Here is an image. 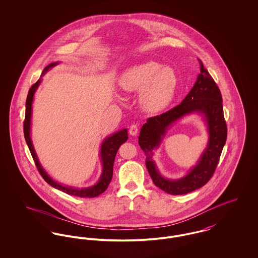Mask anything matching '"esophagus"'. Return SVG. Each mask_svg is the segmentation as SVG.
<instances>
[{
	"label": "esophagus",
	"mask_w": 258,
	"mask_h": 258,
	"mask_svg": "<svg viewBox=\"0 0 258 258\" xmlns=\"http://www.w3.org/2000/svg\"><path fill=\"white\" fill-rule=\"evenodd\" d=\"M138 133V127L137 125H135V124H133V125H131L130 127H129V134L130 135H132V136H136Z\"/></svg>",
	"instance_id": "1"
}]
</instances>
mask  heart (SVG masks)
I'll return each mask as SVG.
<instances>
[{
    "label": "heart",
    "mask_w": 258,
    "mask_h": 258,
    "mask_svg": "<svg viewBox=\"0 0 258 258\" xmlns=\"http://www.w3.org/2000/svg\"><path fill=\"white\" fill-rule=\"evenodd\" d=\"M121 89L139 92L140 103L148 112H158L171 103L177 87L178 76L174 69L155 61H147L127 69L121 76Z\"/></svg>",
    "instance_id": "obj_1"
}]
</instances>
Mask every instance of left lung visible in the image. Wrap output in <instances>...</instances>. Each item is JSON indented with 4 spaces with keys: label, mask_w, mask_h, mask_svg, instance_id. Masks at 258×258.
Masks as SVG:
<instances>
[{
    "label": "left lung",
    "mask_w": 258,
    "mask_h": 258,
    "mask_svg": "<svg viewBox=\"0 0 258 258\" xmlns=\"http://www.w3.org/2000/svg\"><path fill=\"white\" fill-rule=\"evenodd\" d=\"M199 61L201 73L183 102L160 115L148 118L139 136V145L146 155V166L155 186L170 195H185L205 186L216 169L227 139L221 92L202 60ZM192 112L204 114L210 134L208 147L197 165L185 177L165 179L156 168L154 150L173 121Z\"/></svg>",
    "instance_id": "8db88e82"
}]
</instances>
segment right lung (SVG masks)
<instances>
[{
    "mask_svg": "<svg viewBox=\"0 0 258 258\" xmlns=\"http://www.w3.org/2000/svg\"><path fill=\"white\" fill-rule=\"evenodd\" d=\"M58 62H53L50 63L48 67H46L45 69L42 72V75H44L48 70L56 66ZM41 83V78L33 84L31 88L29 89L27 99H26V108H25V119L23 122V132H24V138L26 141V144L29 148V151L31 153V155L34 159L35 164L37 166L38 171L40 172L41 176L43 179L53 188L59 189L66 194H69L70 196H75V197H80V198H95L103 194L105 189H107L111 178H112V173H113V163L115 159V155L119 149L121 145L125 143L128 140V134L127 130L123 129L119 132L109 136V137L104 139V141L102 144L101 147V158L103 162V173L102 176L99 180V182L92 187L89 188H84V189H76L72 188L69 186H62L58 184L57 182L53 181L52 178L46 173V171L43 169L41 166L38 157L35 154L34 148L31 142L30 138V124H31V112H32V102H33V97H34L35 92L37 88L39 87Z\"/></svg>",
    "mask_w": 258,
    "mask_h": 258,
    "instance_id": "add662e5",
    "label": "right lung"
}]
</instances>
